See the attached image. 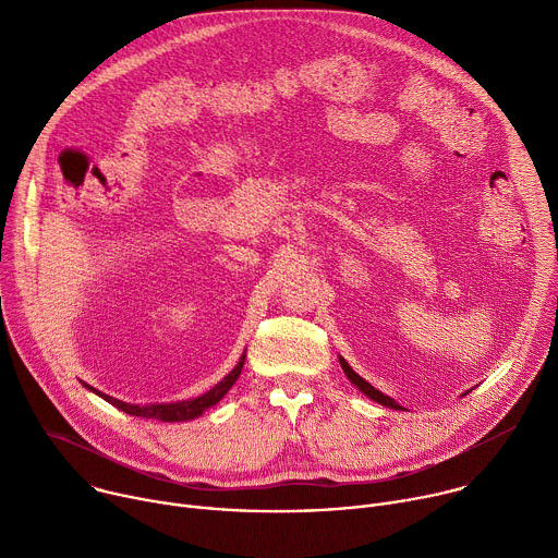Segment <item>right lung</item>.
<instances>
[{
	"label": "right lung",
	"mask_w": 558,
	"mask_h": 558,
	"mask_svg": "<svg viewBox=\"0 0 558 558\" xmlns=\"http://www.w3.org/2000/svg\"><path fill=\"white\" fill-rule=\"evenodd\" d=\"M243 362H245V357L241 360V364H238V366L225 377V381H220V384H218L216 388H211L209 392L196 397V400H192V402H179V404H166V407L151 409V411H147V413H149L151 417H156V420H161V422H187V420H194V417L203 415L207 409L216 407V404L222 400L225 392L229 390V386L238 379V375H241ZM114 404H117L121 411L130 413V415H132V413H138L136 407L123 404V402H119V400H114Z\"/></svg>",
	"instance_id": "obj_1"
}]
</instances>
